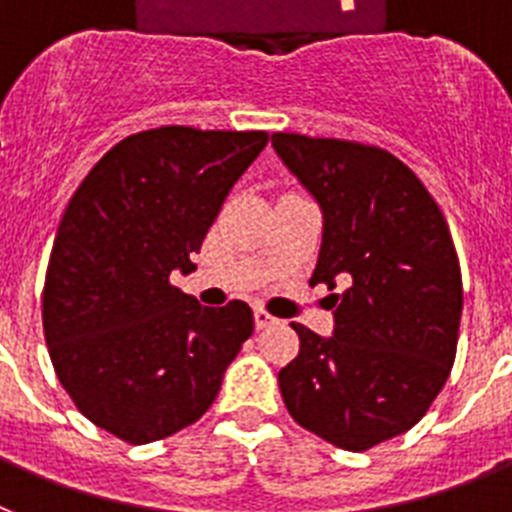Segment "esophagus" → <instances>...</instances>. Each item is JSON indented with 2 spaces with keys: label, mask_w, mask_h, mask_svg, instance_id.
<instances>
[{
  "label": "esophagus",
  "mask_w": 512,
  "mask_h": 512,
  "mask_svg": "<svg viewBox=\"0 0 512 512\" xmlns=\"http://www.w3.org/2000/svg\"><path fill=\"white\" fill-rule=\"evenodd\" d=\"M273 322H276V317L270 315V312H265L263 307H257V309H255V328H257V330L268 328V325H273Z\"/></svg>",
  "instance_id": "obj_1"
}]
</instances>
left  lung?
Instances as JSON below:
<instances>
[{"mask_svg":"<svg viewBox=\"0 0 512 512\" xmlns=\"http://www.w3.org/2000/svg\"><path fill=\"white\" fill-rule=\"evenodd\" d=\"M273 148L325 218L309 283H343L333 336L291 322L299 354L278 388L299 427L362 453L414 427L448 380L463 309L453 236L388 150L296 132H273Z\"/></svg>","mask_w":512,"mask_h":512,"instance_id":"obj_1","label":"left lung"}]
</instances>
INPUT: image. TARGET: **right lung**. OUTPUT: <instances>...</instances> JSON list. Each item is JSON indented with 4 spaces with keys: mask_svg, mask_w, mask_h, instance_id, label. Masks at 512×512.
I'll return each mask as SVG.
<instances>
[{
    "mask_svg": "<svg viewBox=\"0 0 512 512\" xmlns=\"http://www.w3.org/2000/svg\"><path fill=\"white\" fill-rule=\"evenodd\" d=\"M268 132L156 127L124 137L64 210L44 283L51 364L77 411L130 445L195 424L252 336L244 302L203 307L192 273L223 200Z\"/></svg>",
    "mask_w": 512,
    "mask_h": 512,
    "instance_id": "1",
    "label": "right lung"
}]
</instances>
